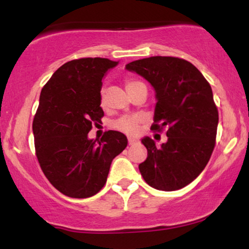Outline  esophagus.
I'll return each mask as SVG.
<instances>
[{
  "instance_id": "esophagus-1",
  "label": "esophagus",
  "mask_w": 249,
  "mask_h": 249,
  "mask_svg": "<svg viewBox=\"0 0 249 249\" xmlns=\"http://www.w3.org/2000/svg\"><path fill=\"white\" fill-rule=\"evenodd\" d=\"M128 142H129V145H135V144H137L138 141L135 138H128Z\"/></svg>"
}]
</instances>
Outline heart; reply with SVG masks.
<instances>
[{"instance_id":"1","label":"heart","mask_w":249,"mask_h":249,"mask_svg":"<svg viewBox=\"0 0 249 249\" xmlns=\"http://www.w3.org/2000/svg\"><path fill=\"white\" fill-rule=\"evenodd\" d=\"M139 81L136 80H127L125 81V88H130L134 86V85L138 84ZM142 121V117L139 115H134V117H124L119 119L118 121H115L114 128L118 129L122 132H125L128 135H135L137 134L138 131V125Z\"/></svg>"}]
</instances>
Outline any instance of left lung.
<instances>
[{"label":"left lung","mask_w":249,"mask_h":249,"mask_svg":"<svg viewBox=\"0 0 249 249\" xmlns=\"http://www.w3.org/2000/svg\"><path fill=\"white\" fill-rule=\"evenodd\" d=\"M125 69L154 88L153 130L168 129V141L160 146L149 137L142 139L147 159L139 171L155 189L183 188L200 175L215 145L219 113L212 88L195 66L178 57H146L128 63Z\"/></svg>","instance_id":"1"}]
</instances>
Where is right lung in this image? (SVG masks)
Wrapping results in <instances>:
<instances>
[{"mask_svg": "<svg viewBox=\"0 0 249 249\" xmlns=\"http://www.w3.org/2000/svg\"><path fill=\"white\" fill-rule=\"evenodd\" d=\"M119 61L86 57L64 63L43 87L34 118L36 156L55 188L87 198L103 188L115 156L127 147L122 132L108 130L101 141L88 138L100 124L102 80Z\"/></svg>", "mask_w": 249, "mask_h": 249, "instance_id": "1", "label": "right lung"}]
</instances>
